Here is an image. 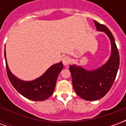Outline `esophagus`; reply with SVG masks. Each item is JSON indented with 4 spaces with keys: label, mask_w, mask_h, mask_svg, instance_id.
Here are the masks:
<instances>
[{
    "label": "esophagus",
    "mask_w": 126,
    "mask_h": 126,
    "mask_svg": "<svg viewBox=\"0 0 126 126\" xmlns=\"http://www.w3.org/2000/svg\"><path fill=\"white\" fill-rule=\"evenodd\" d=\"M62 62H63V65H68L71 62V59L68 56H66V57H64L62 59Z\"/></svg>",
    "instance_id": "1"
}]
</instances>
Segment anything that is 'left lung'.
I'll use <instances>...</instances> for the list:
<instances>
[{
  "label": "left lung",
  "instance_id": "8db88e82",
  "mask_svg": "<svg viewBox=\"0 0 126 126\" xmlns=\"http://www.w3.org/2000/svg\"><path fill=\"white\" fill-rule=\"evenodd\" d=\"M98 32H103L111 42V55L105 63L94 69H86L73 64L69 66L73 86L76 94L86 100H96L108 93L116 78L119 55L115 39L105 25L94 21Z\"/></svg>",
  "mask_w": 126,
  "mask_h": 126
}]
</instances>
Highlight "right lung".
<instances>
[{"label":"right lung","instance_id":"obj_1","mask_svg":"<svg viewBox=\"0 0 126 126\" xmlns=\"http://www.w3.org/2000/svg\"><path fill=\"white\" fill-rule=\"evenodd\" d=\"M7 75L10 82L18 93L30 100L42 101L49 98L54 93L57 77L63 69V63H55L50 67L42 76L30 81L18 78L10 70L4 50Z\"/></svg>","mask_w":126,"mask_h":126}]
</instances>
